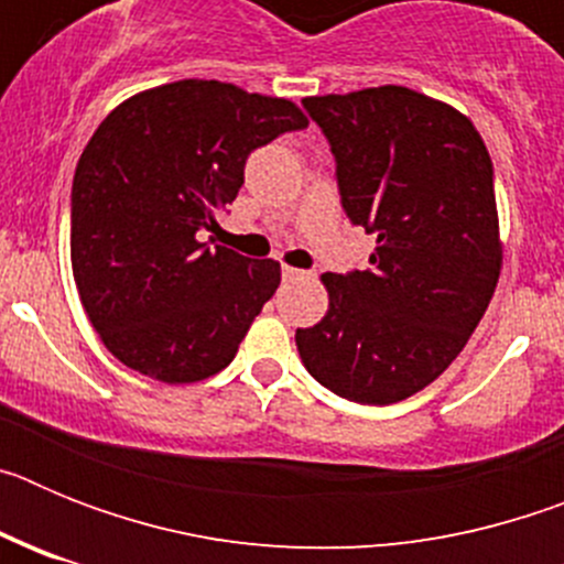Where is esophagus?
<instances>
[{
  "label": "esophagus",
  "instance_id": "34e87169",
  "mask_svg": "<svg viewBox=\"0 0 564 564\" xmlns=\"http://www.w3.org/2000/svg\"><path fill=\"white\" fill-rule=\"evenodd\" d=\"M307 273L305 271H296V268L291 265H282V279H288V282H296V279H305Z\"/></svg>",
  "mask_w": 564,
  "mask_h": 564
}]
</instances>
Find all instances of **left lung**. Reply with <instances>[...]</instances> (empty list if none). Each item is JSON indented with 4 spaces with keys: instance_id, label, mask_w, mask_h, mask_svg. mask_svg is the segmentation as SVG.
Wrapping results in <instances>:
<instances>
[{
    "instance_id": "1",
    "label": "left lung",
    "mask_w": 564,
    "mask_h": 564,
    "mask_svg": "<svg viewBox=\"0 0 564 564\" xmlns=\"http://www.w3.org/2000/svg\"><path fill=\"white\" fill-rule=\"evenodd\" d=\"M344 212L376 234L370 271L325 273V318L299 327L307 372L356 403H398L466 347L502 268L491 158L460 109L410 87L311 96Z\"/></svg>"
}]
</instances>
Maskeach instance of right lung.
<instances>
[{"label": "right lung", "instance_id": "1", "mask_svg": "<svg viewBox=\"0 0 564 564\" xmlns=\"http://www.w3.org/2000/svg\"><path fill=\"white\" fill-rule=\"evenodd\" d=\"M302 127L288 98L183 78L134 93L89 138L69 262L89 325L129 370L194 383L234 361L282 268L197 234L237 197L248 154Z\"/></svg>", "mask_w": 564, "mask_h": 564}]
</instances>
